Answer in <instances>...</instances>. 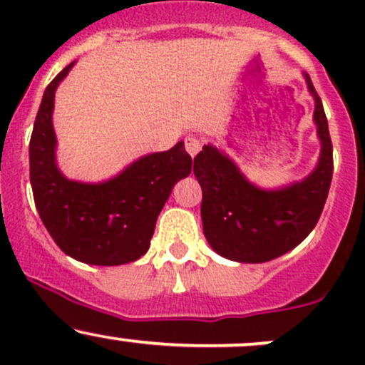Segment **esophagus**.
Wrapping results in <instances>:
<instances>
[{
	"instance_id": "obj_1",
	"label": "esophagus",
	"mask_w": 365,
	"mask_h": 365,
	"mask_svg": "<svg viewBox=\"0 0 365 365\" xmlns=\"http://www.w3.org/2000/svg\"><path fill=\"white\" fill-rule=\"evenodd\" d=\"M185 149H187V153L190 154L192 158H194L195 154L199 153L200 149H202V142L197 139V137H187V139H185Z\"/></svg>"
}]
</instances>
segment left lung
Listing matches in <instances>:
<instances>
[{
  "instance_id": "8db88e82",
  "label": "left lung",
  "mask_w": 365,
  "mask_h": 365,
  "mask_svg": "<svg viewBox=\"0 0 365 365\" xmlns=\"http://www.w3.org/2000/svg\"><path fill=\"white\" fill-rule=\"evenodd\" d=\"M314 103V123L321 154L309 177L264 190L245 178L223 150L204 145L194 159V175L202 188L204 235L212 250L230 261L267 262L295 249L319 221L333 178V145L324 108L304 73Z\"/></svg>"
}]
</instances>
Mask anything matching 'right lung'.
<instances>
[{
	"mask_svg": "<svg viewBox=\"0 0 365 365\" xmlns=\"http://www.w3.org/2000/svg\"><path fill=\"white\" fill-rule=\"evenodd\" d=\"M75 61L46 87L31 144V185L41 220L70 257L92 266H120L148 252L156 220L178 180L192 171L183 142L142 156L101 183L68 180L56 165L54 92Z\"/></svg>",
	"mask_w": 365,
	"mask_h": 365,
	"instance_id": "obj_1",
	"label": "right lung"
}]
</instances>
